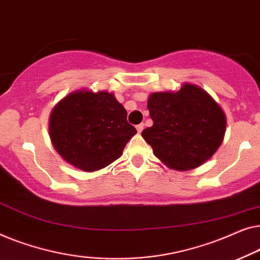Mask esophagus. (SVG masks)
Listing matches in <instances>:
<instances>
[{
	"label": "esophagus",
	"instance_id": "34e87169",
	"mask_svg": "<svg viewBox=\"0 0 260 260\" xmlns=\"http://www.w3.org/2000/svg\"><path fill=\"white\" fill-rule=\"evenodd\" d=\"M142 129H144V123H139V125H137V131H138V133H141Z\"/></svg>",
	"mask_w": 260,
	"mask_h": 260
}]
</instances>
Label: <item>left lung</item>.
<instances>
[{"mask_svg":"<svg viewBox=\"0 0 260 260\" xmlns=\"http://www.w3.org/2000/svg\"><path fill=\"white\" fill-rule=\"evenodd\" d=\"M147 108L153 125L141 135L156 158L172 170L203 165L224 140V112L199 86L184 83L178 92L153 93Z\"/></svg>","mask_w":260,"mask_h":260,"instance_id":"1","label":"left lung"}]
</instances>
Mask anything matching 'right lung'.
Listing matches in <instances>:
<instances>
[{
    "mask_svg": "<svg viewBox=\"0 0 260 260\" xmlns=\"http://www.w3.org/2000/svg\"><path fill=\"white\" fill-rule=\"evenodd\" d=\"M137 129L114 94L76 90L62 99L49 118V137L56 152L79 170L94 172L122 155Z\"/></svg>",
    "mask_w": 260,
    "mask_h": 260,
    "instance_id": "1",
    "label": "right lung"
}]
</instances>
